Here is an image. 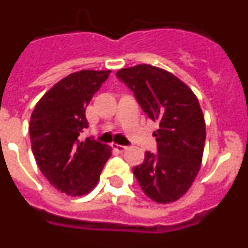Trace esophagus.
<instances>
[{
  "mask_svg": "<svg viewBox=\"0 0 248 248\" xmlns=\"http://www.w3.org/2000/svg\"><path fill=\"white\" fill-rule=\"evenodd\" d=\"M111 149L115 151H118V153H123V151L126 150V146H123V145H119V144L113 143L111 144Z\"/></svg>",
  "mask_w": 248,
  "mask_h": 248,
  "instance_id": "1",
  "label": "esophagus"
}]
</instances>
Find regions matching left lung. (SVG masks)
I'll use <instances>...</instances> for the list:
<instances>
[{"label":"left lung","instance_id":"1","mask_svg":"<svg viewBox=\"0 0 248 248\" xmlns=\"http://www.w3.org/2000/svg\"><path fill=\"white\" fill-rule=\"evenodd\" d=\"M117 77L159 125L153 133L157 153L146 151L133 172L148 198L174 202L190 189L202 160L206 126L198 98L174 74L150 64L123 68Z\"/></svg>","mask_w":248,"mask_h":248}]
</instances>
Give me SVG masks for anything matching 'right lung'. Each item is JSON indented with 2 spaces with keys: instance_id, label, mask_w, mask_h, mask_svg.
Segmentation results:
<instances>
[{
  "instance_id": "add662e5",
  "label": "right lung",
  "mask_w": 248,
  "mask_h": 248,
  "mask_svg": "<svg viewBox=\"0 0 248 248\" xmlns=\"http://www.w3.org/2000/svg\"><path fill=\"white\" fill-rule=\"evenodd\" d=\"M110 71H79L54 84L34 107L30 137L39 170L54 189L82 196L95 187L111 148L79 135L88 128L85 108Z\"/></svg>"
}]
</instances>
